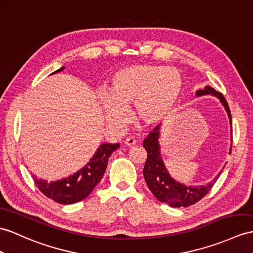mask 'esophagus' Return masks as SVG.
<instances>
[{
    "label": "esophagus",
    "instance_id": "1",
    "mask_svg": "<svg viewBox=\"0 0 253 253\" xmlns=\"http://www.w3.org/2000/svg\"><path fill=\"white\" fill-rule=\"evenodd\" d=\"M125 144L126 146H128V147H132V146H134L135 144H136V140H135L133 137H128V138H126L125 140Z\"/></svg>",
    "mask_w": 253,
    "mask_h": 253
}]
</instances>
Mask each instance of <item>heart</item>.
<instances>
[{
	"instance_id": "b5f03b06",
	"label": "heart",
	"mask_w": 253,
	"mask_h": 253,
	"mask_svg": "<svg viewBox=\"0 0 253 253\" xmlns=\"http://www.w3.org/2000/svg\"><path fill=\"white\" fill-rule=\"evenodd\" d=\"M181 73L163 65H134L114 74L109 91H101L98 100L107 120L125 125L134 104L135 116L146 126L169 120L180 102L183 91Z\"/></svg>"
}]
</instances>
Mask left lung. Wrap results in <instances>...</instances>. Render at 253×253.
Listing matches in <instances>:
<instances>
[{
  "mask_svg": "<svg viewBox=\"0 0 253 253\" xmlns=\"http://www.w3.org/2000/svg\"><path fill=\"white\" fill-rule=\"evenodd\" d=\"M198 94L205 95V94H212L217 96L221 103L225 107L227 115L231 119V112L230 107L227 105V102L223 94L219 91H215L211 87H206L204 90L198 91ZM159 136H160V126H156L148 135V137L144 140V147L147 151V160L144 166V177L148 188L150 189L153 195L162 203L169 205L170 207H189L194 205L195 203L201 201L204 196L207 195L209 191L213 187L214 182L217 181V178H214L213 181L207 186L202 187H187L183 184L175 181L173 178L166 170L163 164L161 153H160L159 147ZM232 150V146H231Z\"/></svg>",
  "mask_w": 253,
  "mask_h": 253,
  "instance_id": "obj_1",
  "label": "left lung"
}]
</instances>
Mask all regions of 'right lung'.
Here are the masks:
<instances>
[{
  "label": "right lung",
  "mask_w": 253,
  "mask_h": 253,
  "mask_svg": "<svg viewBox=\"0 0 253 253\" xmlns=\"http://www.w3.org/2000/svg\"><path fill=\"white\" fill-rule=\"evenodd\" d=\"M62 70L64 66L53 73ZM119 146V144H102L87 165L64 179L47 182L33 176L34 182L42 194L59 204H74L83 201L101 181L110 155L118 149Z\"/></svg>",
  "instance_id": "right-lung-1"
}]
</instances>
